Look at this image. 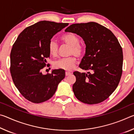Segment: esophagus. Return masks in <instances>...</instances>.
Instances as JSON below:
<instances>
[{
	"mask_svg": "<svg viewBox=\"0 0 134 134\" xmlns=\"http://www.w3.org/2000/svg\"><path fill=\"white\" fill-rule=\"evenodd\" d=\"M70 74H71V72H70V71H65V76H69Z\"/></svg>",
	"mask_w": 134,
	"mask_h": 134,
	"instance_id": "34e87169",
	"label": "esophagus"
}]
</instances>
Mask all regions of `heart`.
Segmentation results:
<instances>
[{
  "instance_id": "1",
  "label": "heart",
  "mask_w": 134,
  "mask_h": 134,
  "mask_svg": "<svg viewBox=\"0 0 134 134\" xmlns=\"http://www.w3.org/2000/svg\"><path fill=\"white\" fill-rule=\"evenodd\" d=\"M62 40L65 44L70 46L69 55H74L77 57H81L85 53L83 45L79 44V39L72 33H68L62 36ZM48 51L51 55L55 56L58 53V45L55 40H51L48 43ZM76 61L74 57L58 59L54 62V67L56 69L64 70H71L75 66Z\"/></svg>"
}]
</instances>
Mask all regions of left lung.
Returning a JSON list of instances; mask_svg holds the SVG:
<instances>
[{
  "mask_svg": "<svg viewBox=\"0 0 134 134\" xmlns=\"http://www.w3.org/2000/svg\"><path fill=\"white\" fill-rule=\"evenodd\" d=\"M65 32L80 36L86 47L79 67L87 72H73L76 98L89 105L105 100L116 89L122 73L123 52L118 40L110 30L94 22L72 24Z\"/></svg>",
  "mask_w": 134,
  "mask_h": 134,
  "instance_id": "obj_1",
  "label": "left lung"
}]
</instances>
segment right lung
I'll use <instances>...</instances> for the list:
<instances>
[{
	"label": "right lung",
	"mask_w": 134,
	"mask_h": 134,
	"mask_svg": "<svg viewBox=\"0 0 134 134\" xmlns=\"http://www.w3.org/2000/svg\"><path fill=\"white\" fill-rule=\"evenodd\" d=\"M68 23L42 21L27 27L21 32L10 53V71L15 85L28 100L35 103L47 101L55 93L65 71L54 70L43 74L42 69L49 57L48 43Z\"/></svg>",
	"instance_id": "right-lung-1"
}]
</instances>
